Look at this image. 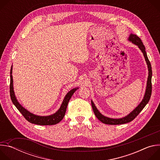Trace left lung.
I'll list each match as a JSON object with an SVG mask.
<instances>
[{
	"label": "left lung",
	"instance_id": "left-lung-1",
	"mask_svg": "<svg viewBox=\"0 0 160 160\" xmlns=\"http://www.w3.org/2000/svg\"><path fill=\"white\" fill-rule=\"evenodd\" d=\"M128 40L132 42L133 44L138 45V48L140 49V50L143 53V55L145 58V60L146 61L148 68V78L147 81V86L146 89V92L144 96V98L142 101L141 102V103L137 106L130 114L123 118H118V119H114V118H110L106 117H104L102 114L99 111V110L96 107L95 104H94L93 101H91V104H92V109L94 111V112L95 114L96 117L98 118L99 120H100L102 123L104 124L108 125H120V124H124L128 123L131 121H132L137 116H138L140 112L143 109V108L146 106V105L148 103L152 92V83H151V78H152V69H151V65L150 63V61H149V59L148 58L146 52V48L144 45H143V43L141 38L134 34H130L128 38Z\"/></svg>",
	"mask_w": 160,
	"mask_h": 160
}]
</instances>
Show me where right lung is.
Wrapping results in <instances>:
<instances>
[{
  "mask_svg": "<svg viewBox=\"0 0 160 160\" xmlns=\"http://www.w3.org/2000/svg\"><path fill=\"white\" fill-rule=\"evenodd\" d=\"M12 66H11V72H10V96L12 103L16 107V108L19 111V112L22 114V116L25 117V118L29 122L40 125H52L58 123L60 122L65 115V112L66 111L67 106L69 102L70 99H71L72 96L74 94L75 91L78 88H75L72 89L70 92H68L61 105L60 108L58 109L57 112H56L53 115H49V116H38L35 115L34 114L30 112L25 108L22 107L18 101L14 92V88H13V80L12 76Z\"/></svg>",
  "mask_w": 160,
  "mask_h": 160,
  "instance_id": "1",
  "label": "right lung"
}]
</instances>
